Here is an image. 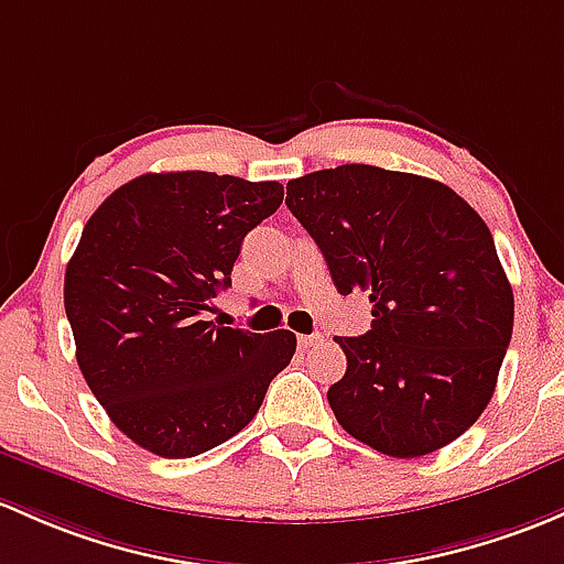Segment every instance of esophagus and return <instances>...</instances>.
Listing matches in <instances>:
<instances>
[{"label":"esophagus","mask_w":564,"mask_h":564,"mask_svg":"<svg viewBox=\"0 0 564 564\" xmlns=\"http://www.w3.org/2000/svg\"><path fill=\"white\" fill-rule=\"evenodd\" d=\"M322 340H324V335H300L297 337L302 351H305V348H311V346H318Z\"/></svg>","instance_id":"34e87169"}]
</instances>
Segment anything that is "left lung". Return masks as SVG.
Instances as JSON below:
<instances>
[{"label": "left lung", "mask_w": 564, "mask_h": 564, "mask_svg": "<svg viewBox=\"0 0 564 564\" xmlns=\"http://www.w3.org/2000/svg\"><path fill=\"white\" fill-rule=\"evenodd\" d=\"M286 205L337 292H367L372 327L335 337L346 376L327 400L376 452L413 459L476 424L513 332V292L484 218L432 177L372 164L289 181Z\"/></svg>", "instance_id": "8db88e82"}]
</instances>
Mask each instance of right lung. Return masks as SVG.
Returning <instances> with one entry per match:
<instances>
[{
  "instance_id": "obj_1",
  "label": "right lung",
  "mask_w": 564,
  "mask_h": 564,
  "mask_svg": "<svg viewBox=\"0 0 564 564\" xmlns=\"http://www.w3.org/2000/svg\"><path fill=\"white\" fill-rule=\"evenodd\" d=\"M283 186L235 175L148 173L94 210L64 272V311L88 389L145 452L186 459L237 435L297 351L270 335L205 322L232 286L242 237L278 210Z\"/></svg>"
}]
</instances>
